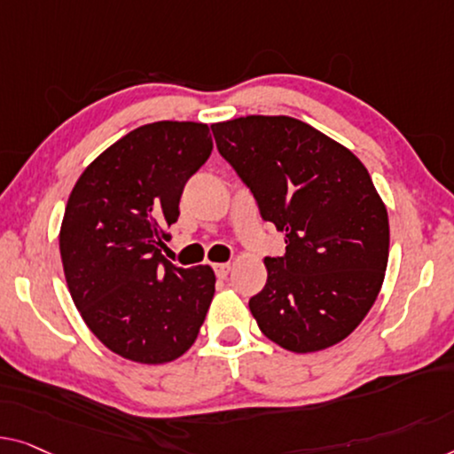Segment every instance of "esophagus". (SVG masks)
I'll use <instances>...</instances> for the list:
<instances>
[{
  "mask_svg": "<svg viewBox=\"0 0 454 454\" xmlns=\"http://www.w3.org/2000/svg\"><path fill=\"white\" fill-rule=\"evenodd\" d=\"M230 269H232V265H230V262H218V265H214L215 277H218V279H226L228 273H230Z\"/></svg>",
  "mask_w": 454,
  "mask_h": 454,
  "instance_id": "1",
  "label": "esophagus"
}]
</instances>
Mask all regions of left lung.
Returning a JSON list of instances; mask_svg holds the SVG:
<instances>
[{"label":"left lung","instance_id":"obj_1","mask_svg":"<svg viewBox=\"0 0 454 454\" xmlns=\"http://www.w3.org/2000/svg\"><path fill=\"white\" fill-rule=\"evenodd\" d=\"M215 146L286 232V254L265 256L267 283L250 297L261 333L292 353L340 342L381 289L389 256L387 209L348 148L289 116L212 124Z\"/></svg>","mask_w":454,"mask_h":454}]
</instances>
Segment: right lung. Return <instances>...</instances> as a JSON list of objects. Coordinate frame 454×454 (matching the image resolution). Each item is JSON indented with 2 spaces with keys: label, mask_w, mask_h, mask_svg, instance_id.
<instances>
[{
  "label": "right lung",
  "mask_w": 454,
  "mask_h": 454,
  "mask_svg": "<svg viewBox=\"0 0 454 454\" xmlns=\"http://www.w3.org/2000/svg\"><path fill=\"white\" fill-rule=\"evenodd\" d=\"M212 148L207 124H145L106 148L67 201L59 236L67 286L91 333L128 361H175L206 320L212 267H177L160 248L187 179Z\"/></svg>",
  "instance_id": "right-lung-1"
}]
</instances>
